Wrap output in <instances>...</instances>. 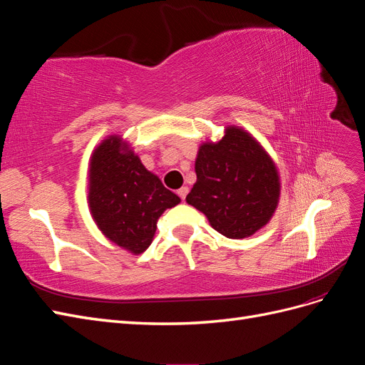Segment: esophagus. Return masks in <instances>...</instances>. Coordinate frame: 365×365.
<instances>
[{
    "label": "esophagus",
    "mask_w": 365,
    "mask_h": 365,
    "mask_svg": "<svg viewBox=\"0 0 365 365\" xmlns=\"http://www.w3.org/2000/svg\"><path fill=\"white\" fill-rule=\"evenodd\" d=\"M176 193H178V196L181 197V200H185V196H187V193H189V187H187V185H184V187H181V189H178V190H176Z\"/></svg>",
    "instance_id": "esophagus-1"
}]
</instances>
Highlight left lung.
Returning a JSON list of instances; mask_svg holds the SVG:
<instances>
[{
  "instance_id": "left-lung-1",
  "label": "left lung",
  "mask_w": 365,
  "mask_h": 365,
  "mask_svg": "<svg viewBox=\"0 0 365 365\" xmlns=\"http://www.w3.org/2000/svg\"><path fill=\"white\" fill-rule=\"evenodd\" d=\"M195 172L196 182L185 201L228 239L257 233L279 207L277 164L245 128L227 125L222 138L202 141Z\"/></svg>"
}]
</instances>
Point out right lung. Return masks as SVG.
<instances>
[{"label":"right lung","instance_id":"obj_1","mask_svg":"<svg viewBox=\"0 0 365 365\" xmlns=\"http://www.w3.org/2000/svg\"><path fill=\"white\" fill-rule=\"evenodd\" d=\"M86 200L101 233L134 256L152 244L160 216L181 202L120 134L105 137L93 149Z\"/></svg>","mask_w":365,"mask_h":365}]
</instances>
